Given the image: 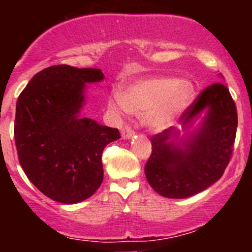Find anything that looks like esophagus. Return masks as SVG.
<instances>
[{"label":"esophagus","instance_id":"esophagus-1","mask_svg":"<svg viewBox=\"0 0 252 252\" xmlns=\"http://www.w3.org/2000/svg\"><path fill=\"white\" fill-rule=\"evenodd\" d=\"M133 134H134V130L130 126H126L123 129H122V136H123L124 139H129Z\"/></svg>","mask_w":252,"mask_h":252}]
</instances>
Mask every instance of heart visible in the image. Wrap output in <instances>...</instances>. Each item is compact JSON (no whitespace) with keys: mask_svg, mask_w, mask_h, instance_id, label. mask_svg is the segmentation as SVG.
<instances>
[{"mask_svg":"<svg viewBox=\"0 0 252 252\" xmlns=\"http://www.w3.org/2000/svg\"><path fill=\"white\" fill-rule=\"evenodd\" d=\"M194 97V88L177 78H152L139 81L122 95L116 94L110 101L112 110H126L145 114V122L154 129L173 124Z\"/></svg>","mask_w":252,"mask_h":252,"instance_id":"obj_1","label":"heart"}]
</instances>
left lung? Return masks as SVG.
<instances>
[{"mask_svg": "<svg viewBox=\"0 0 252 252\" xmlns=\"http://www.w3.org/2000/svg\"><path fill=\"white\" fill-rule=\"evenodd\" d=\"M207 108L201 129L184 150L174 146V126L151 136L152 151L145 164V175L152 189L169 199L192 196L217 182L227 168L238 128L236 106L229 89L211 84L183 112V126Z\"/></svg>", "mask_w": 252, "mask_h": 252, "instance_id": "obj_1", "label": "left lung"}]
</instances>
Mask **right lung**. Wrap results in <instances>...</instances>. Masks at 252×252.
<instances>
[{"label": "right lung", "mask_w": 252, "mask_h": 252, "mask_svg": "<svg viewBox=\"0 0 252 252\" xmlns=\"http://www.w3.org/2000/svg\"><path fill=\"white\" fill-rule=\"evenodd\" d=\"M103 79L96 68L51 65L36 73L16 106L14 140L30 182L50 199L77 204L103 180L102 152L121 138L117 128L78 118L85 83Z\"/></svg>", "instance_id": "obj_1"}]
</instances>
